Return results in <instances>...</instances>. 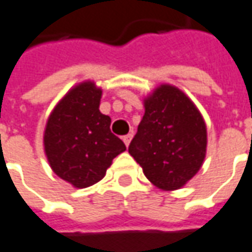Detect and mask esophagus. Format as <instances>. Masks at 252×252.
I'll use <instances>...</instances> for the list:
<instances>
[{
    "label": "esophagus",
    "mask_w": 252,
    "mask_h": 252,
    "mask_svg": "<svg viewBox=\"0 0 252 252\" xmlns=\"http://www.w3.org/2000/svg\"><path fill=\"white\" fill-rule=\"evenodd\" d=\"M132 136H133V133H128V135H126V136H123V140H124V143H126V147H128V144H129V142H131Z\"/></svg>",
    "instance_id": "esophagus-1"
}]
</instances>
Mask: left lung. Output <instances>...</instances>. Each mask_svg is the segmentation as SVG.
Wrapping results in <instances>:
<instances>
[{
    "label": "left lung",
    "instance_id": "8db88e82",
    "mask_svg": "<svg viewBox=\"0 0 252 252\" xmlns=\"http://www.w3.org/2000/svg\"><path fill=\"white\" fill-rule=\"evenodd\" d=\"M206 144L199 110L180 90L162 84L144 99V116L128 151L154 186L172 191L196 175Z\"/></svg>",
    "mask_w": 252,
    "mask_h": 252
}]
</instances>
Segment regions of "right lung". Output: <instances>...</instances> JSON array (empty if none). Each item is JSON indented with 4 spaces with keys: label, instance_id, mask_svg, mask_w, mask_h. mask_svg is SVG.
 I'll return each mask as SVG.
<instances>
[{
    "label": "right lung",
    "instance_id": "obj_1",
    "mask_svg": "<svg viewBox=\"0 0 252 252\" xmlns=\"http://www.w3.org/2000/svg\"><path fill=\"white\" fill-rule=\"evenodd\" d=\"M102 90L84 82L59 102L47 120L43 143L53 172L73 187L103 179L126 144L110 131V117L99 112Z\"/></svg>",
    "mask_w": 252,
    "mask_h": 252
}]
</instances>
